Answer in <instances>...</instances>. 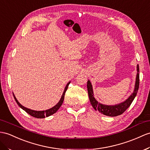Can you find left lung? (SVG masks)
Returning a JSON list of instances; mask_svg holds the SVG:
<instances>
[{
  "label": "left lung",
  "mask_w": 150,
  "mask_h": 150,
  "mask_svg": "<svg viewBox=\"0 0 150 150\" xmlns=\"http://www.w3.org/2000/svg\"><path fill=\"white\" fill-rule=\"evenodd\" d=\"M137 74L134 92L125 102L115 105H106L98 103L93 97L92 84H91L90 81H88V93L90 103L92 104V107L94 108L95 110L98 111L100 112H101L102 114L109 116H116L122 115V113L125 112L126 111V109L130 106L131 104H132V101L134 100V98L136 97L137 93L138 92L139 86V67L138 65L137 66Z\"/></svg>",
  "instance_id": "obj_1"
}]
</instances>
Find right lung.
Instances as JSON below:
<instances>
[{
    "label": "right lung",
    "instance_id": "add662e5",
    "mask_svg": "<svg viewBox=\"0 0 150 150\" xmlns=\"http://www.w3.org/2000/svg\"><path fill=\"white\" fill-rule=\"evenodd\" d=\"M69 84H70V82L68 83V84L66 85V86H65V90H64V92L63 93L62 96L60 101L58 102V103L56 105H54L53 108H51L50 109H47V110H46V111H34V110H32V109H28L27 108H25V107L23 106L22 105L20 104L19 103V102L17 100V99L16 98V97H14V95H13V96H14V99H15V100L16 102V103L18 104V105H19V106L21 109H23L25 111H26L28 113V114L31 115L32 116H33V117H35V118H45V117H47V116L53 115L54 113H55L58 110V109L60 108L62 104V103H63V101L64 100L65 93V92H66V91L67 90V88H68V86H69Z\"/></svg>",
    "mask_w": 150,
    "mask_h": 150
}]
</instances>
